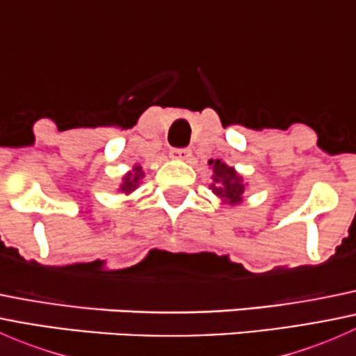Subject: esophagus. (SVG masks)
<instances>
[{
	"instance_id": "1",
	"label": "esophagus",
	"mask_w": 356,
	"mask_h": 356,
	"mask_svg": "<svg viewBox=\"0 0 356 356\" xmlns=\"http://www.w3.org/2000/svg\"><path fill=\"white\" fill-rule=\"evenodd\" d=\"M172 158H177V160L188 161L191 158V149L189 148H181V149H172L170 152Z\"/></svg>"
}]
</instances>
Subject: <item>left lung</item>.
<instances>
[{
	"label": "left lung",
	"instance_id": "1",
	"mask_svg": "<svg viewBox=\"0 0 356 356\" xmlns=\"http://www.w3.org/2000/svg\"><path fill=\"white\" fill-rule=\"evenodd\" d=\"M208 165L211 167V191L217 198L222 200L225 204H239L243 201V195L246 191V184L243 175L236 172L234 167H229L222 160H210Z\"/></svg>",
	"mask_w": 356,
	"mask_h": 356
}]
</instances>
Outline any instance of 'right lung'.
Wrapping results in <instances>:
<instances>
[{
	"label": "right lung",
	"instance_id": "obj_1",
	"mask_svg": "<svg viewBox=\"0 0 356 356\" xmlns=\"http://www.w3.org/2000/svg\"><path fill=\"white\" fill-rule=\"evenodd\" d=\"M143 177H145V170H143V167L141 165H134V167H132V170H129L127 174L122 177L118 191L125 193V195H131L132 191H136V189L139 188Z\"/></svg>",
	"mask_w": 356,
	"mask_h": 356
}]
</instances>
